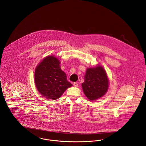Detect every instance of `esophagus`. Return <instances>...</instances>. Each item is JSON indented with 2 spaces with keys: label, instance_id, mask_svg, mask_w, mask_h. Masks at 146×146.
Returning a JSON list of instances; mask_svg holds the SVG:
<instances>
[{
  "label": "esophagus",
  "instance_id": "34e87169",
  "mask_svg": "<svg viewBox=\"0 0 146 146\" xmlns=\"http://www.w3.org/2000/svg\"><path fill=\"white\" fill-rule=\"evenodd\" d=\"M73 85H74V86H75V87H78V84L76 83V82H74V83H73Z\"/></svg>",
  "mask_w": 146,
  "mask_h": 146
}]
</instances>
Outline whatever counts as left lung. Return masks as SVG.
Segmentation results:
<instances>
[{
    "instance_id": "obj_1",
    "label": "left lung",
    "mask_w": 146,
    "mask_h": 146,
    "mask_svg": "<svg viewBox=\"0 0 146 146\" xmlns=\"http://www.w3.org/2000/svg\"><path fill=\"white\" fill-rule=\"evenodd\" d=\"M82 86L85 95L90 101L104 96L109 86V80L104 67L97 65L87 68Z\"/></svg>"
}]
</instances>
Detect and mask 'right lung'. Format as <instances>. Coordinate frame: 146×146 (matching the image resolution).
<instances>
[{
  "mask_svg": "<svg viewBox=\"0 0 146 146\" xmlns=\"http://www.w3.org/2000/svg\"><path fill=\"white\" fill-rule=\"evenodd\" d=\"M60 60L54 56L45 57L35 70V86L39 92L48 99L57 100L72 84L61 69Z\"/></svg>",
  "mask_w": 146,
  "mask_h": 146,
  "instance_id": "obj_1",
  "label": "right lung"
}]
</instances>
